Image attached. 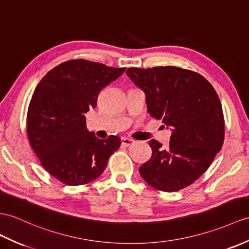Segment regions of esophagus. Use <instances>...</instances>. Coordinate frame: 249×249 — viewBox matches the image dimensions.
Wrapping results in <instances>:
<instances>
[{"label":"esophagus","mask_w":249,"mask_h":249,"mask_svg":"<svg viewBox=\"0 0 249 249\" xmlns=\"http://www.w3.org/2000/svg\"><path fill=\"white\" fill-rule=\"evenodd\" d=\"M121 141H122V144H123L124 146H130V145H132V144L135 143V141L132 140V139L125 138V137H123L122 139H121Z\"/></svg>","instance_id":"34e87169"}]
</instances>
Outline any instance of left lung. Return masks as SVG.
<instances>
[{
    "mask_svg": "<svg viewBox=\"0 0 249 249\" xmlns=\"http://www.w3.org/2000/svg\"><path fill=\"white\" fill-rule=\"evenodd\" d=\"M131 82L145 94L147 112L171 130L169 145L148 142L152 157L140 166L149 186L188 187L207 171L224 142V117L215 90L201 75L176 67L129 68Z\"/></svg>",
    "mask_w": 249,
    "mask_h": 249,
    "instance_id": "1",
    "label": "left lung"
}]
</instances>
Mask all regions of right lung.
<instances>
[{"label": "right lung", "mask_w": 249, "mask_h": 249, "mask_svg": "<svg viewBox=\"0 0 249 249\" xmlns=\"http://www.w3.org/2000/svg\"><path fill=\"white\" fill-rule=\"evenodd\" d=\"M124 71L70 60L52 69L36 87L27 111L28 140L44 169L63 183L95 180L120 147V137L103 140L87 129L85 113L95 108L101 90Z\"/></svg>", "instance_id": "obj_1"}]
</instances>
